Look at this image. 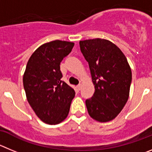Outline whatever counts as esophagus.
<instances>
[{
    "label": "esophagus",
    "instance_id": "obj_1",
    "mask_svg": "<svg viewBox=\"0 0 152 152\" xmlns=\"http://www.w3.org/2000/svg\"><path fill=\"white\" fill-rule=\"evenodd\" d=\"M76 88H77V89L78 90H81V88H82V84H79V85H78L77 86H76Z\"/></svg>",
    "mask_w": 152,
    "mask_h": 152
}]
</instances>
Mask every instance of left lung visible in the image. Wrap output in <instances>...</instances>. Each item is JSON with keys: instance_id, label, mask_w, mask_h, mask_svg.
Returning <instances> with one entry per match:
<instances>
[{"instance_id": "obj_1", "label": "left lung", "mask_w": 152, "mask_h": 152, "mask_svg": "<svg viewBox=\"0 0 152 152\" xmlns=\"http://www.w3.org/2000/svg\"><path fill=\"white\" fill-rule=\"evenodd\" d=\"M80 50L88 62L95 91L86 101L88 114L100 122H107L121 113L127 103L132 73L125 55L104 39L79 42Z\"/></svg>"}]
</instances>
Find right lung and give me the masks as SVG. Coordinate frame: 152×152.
Segmentation results:
<instances>
[{
	"mask_svg": "<svg viewBox=\"0 0 152 152\" xmlns=\"http://www.w3.org/2000/svg\"><path fill=\"white\" fill-rule=\"evenodd\" d=\"M74 43L54 40L42 44L31 55L23 76L27 100L41 121L57 124L68 115L75 91L61 80L60 64Z\"/></svg>",
	"mask_w": 152,
	"mask_h": 152,
	"instance_id": "1",
	"label": "right lung"
}]
</instances>
